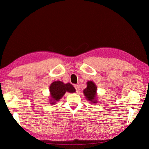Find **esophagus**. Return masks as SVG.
Instances as JSON below:
<instances>
[{"label": "esophagus", "mask_w": 149, "mask_h": 149, "mask_svg": "<svg viewBox=\"0 0 149 149\" xmlns=\"http://www.w3.org/2000/svg\"><path fill=\"white\" fill-rule=\"evenodd\" d=\"M74 88H75V89H76V92H78V91H79V86H78V85H77V84H76V85H74Z\"/></svg>", "instance_id": "esophagus-1"}]
</instances>
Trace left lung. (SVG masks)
Returning <instances> with one entry per match:
<instances>
[{"mask_svg":"<svg viewBox=\"0 0 149 149\" xmlns=\"http://www.w3.org/2000/svg\"><path fill=\"white\" fill-rule=\"evenodd\" d=\"M86 84L87 87L83 91L84 95L88 101L93 104H96L98 102L96 85L93 81H88Z\"/></svg>","mask_w":149,"mask_h":149,"instance_id":"1","label":"left lung"}]
</instances>
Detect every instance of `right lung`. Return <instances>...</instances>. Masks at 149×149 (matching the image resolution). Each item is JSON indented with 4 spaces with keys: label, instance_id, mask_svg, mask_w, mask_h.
Returning <instances> with one entry per match:
<instances>
[{
    "label": "right lung",
    "instance_id": "add662e5",
    "mask_svg": "<svg viewBox=\"0 0 149 149\" xmlns=\"http://www.w3.org/2000/svg\"><path fill=\"white\" fill-rule=\"evenodd\" d=\"M68 92L73 93L76 92L75 88L70 83H64L61 81H55L49 86V102L52 105H54Z\"/></svg>",
    "mask_w": 149,
    "mask_h": 149
}]
</instances>
